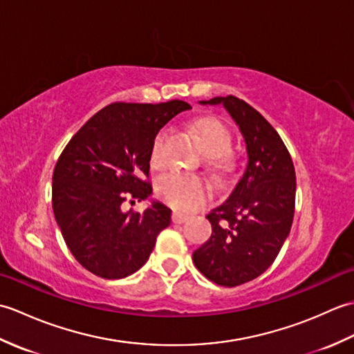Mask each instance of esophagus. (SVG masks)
I'll return each instance as SVG.
<instances>
[{
    "label": "esophagus",
    "instance_id": "obj_1",
    "mask_svg": "<svg viewBox=\"0 0 354 354\" xmlns=\"http://www.w3.org/2000/svg\"><path fill=\"white\" fill-rule=\"evenodd\" d=\"M171 221H173V223H184V222L189 221V216L179 213V212H173Z\"/></svg>",
    "mask_w": 354,
    "mask_h": 354
}]
</instances>
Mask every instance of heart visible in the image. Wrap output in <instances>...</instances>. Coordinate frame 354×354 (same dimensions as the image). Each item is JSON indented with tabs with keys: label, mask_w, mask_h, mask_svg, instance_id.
I'll return each instance as SVG.
<instances>
[{
	"label": "heart",
	"mask_w": 354,
	"mask_h": 354,
	"mask_svg": "<svg viewBox=\"0 0 354 354\" xmlns=\"http://www.w3.org/2000/svg\"><path fill=\"white\" fill-rule=\"evenodd\" d=\"M202 147L208 153V161L214 169L230 171L234 167V156L230 152L231 132L223 122L216 117H204L194 124ZM167 131H160L150 146V164L161 169L165 164L164 145ZM156 192L165 204L181 212H194L212 198V185L205 178L189 173L170 171L164 175L156 185Z\"/></svg>",
	"instance_id": "b5f03b06"
}]
</instances>
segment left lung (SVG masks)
I'll return each mask as SVG.
<instances>
[{"label": "left lung", "mask_w": 354, "mask_h": 354, "mask_svg": "<svg viewBox=\"0 0 354 354\" xmlns=\"http://www.w3.org/2000/svg\"><path fill=\"white\" fill-rule=\"evenodd\" d=\"M243 133L245 173L230 198L207 214L212 237L193 252V261L213 283L236 288L272 265L289 236L295 213L297 176L288 147L257 109L236 95L214 97Z\"/></svg>", "instance_id": "8db88e82"}]
</instances>
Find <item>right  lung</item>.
<instances>
[{
	"mask_svg": "<svg viewBox=\"0 0 354 354\" xmlns=\"http://www.w3.org/2000/svg\"><path fill=\"white\" fill-rule=\"evenodd\" d=\"M192 106L115 102L74 133L53 171V213L71 254L89 272L118 280L145 265L171 209L153 202L124 212L152 193L150 146L161 127Z\"/></svg>",
	"mask_w": 354,
	"mask_h": 354,
	"instance_id": "obj_1",
	"label": "right lung"
}]
</instances>
